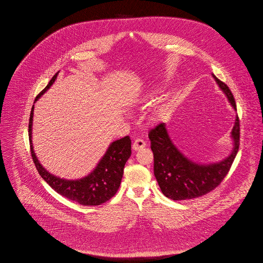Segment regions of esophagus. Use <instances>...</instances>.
Instances as JSON below:
<instances>
[{
	"instance_id": "1",
	"label": "esophagus",
	"mask_w": 263,
	"mask_h": 263,
	"mask_svg": "<svg viewBox=\"0 0 263 263\" xmlns=\"http://www.w3.org/2000/svg\"><path fill=\"white\" fill-rule=\"evenodd\" d=\"M145 147H146V142H145L143 139H141V138H136V139L134 140V142H133V146H132L133 150L139 151L140 149L145 148Z\"/></svg>"
}]
</instances>
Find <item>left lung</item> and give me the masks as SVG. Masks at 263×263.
Masks as SVG:
<instances>
[{
	"label": "left lung",
	"instance_id": "obj_1",
	"mask_svg": "<svg viewBox=\"0 0 263 263\" xmlns=\"http://www.w3.org/2000/svg\"><path fill=\"white\" fill-rule=\"evenodd\" d=\"M224 91L232 106L237 109L231 89L224 82L213 75ZM234 149L232 154L220 163L198 164L193 163L172 142L164 123H160L149 131L151 149L154 154V174L164 196L173 200L197 198L207 194L223 181L234 162L239 147V119L237 115L232 130Z\"/></svg>",
	"mask_w": 263,
	"mask_h": 263
}]
</instances>
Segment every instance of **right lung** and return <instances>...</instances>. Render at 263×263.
I'll use <instances>...</instances> for the list:
<instances>
[{
	"instance_id": "add662e5",
	"label": "right lung",
	"mask_w": 263,
	"mask_h": 263,
	"mask_svg": "<svg viewBox=\"0 0 263 263\" xmlns=\"http://www.w3.org/2000/svg\"><path fill=\"white\" fill-rule=\"evenodd\" d=\"M57 75L58 73L53 76L46 88L35 98V101L50 88L51 85L55 82ZM33 106L31 108L29 117L28 136L31 157L41 177L57 193L83 206H97L112 198L120 186L124 165L131 156L130 137L126 136L111 143L95 171L91 172L88 176L78 180L63 179L49 174L38 162L37 158L33 152L31 143Z\"/></svg>"
}]
</instances>
